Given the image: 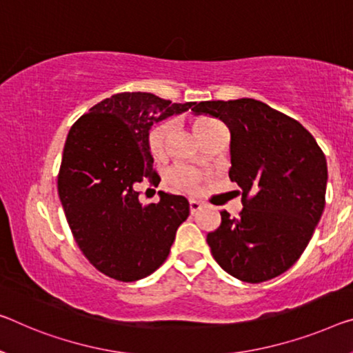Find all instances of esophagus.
<instances>
[{"instance_id": "1", "label": "esophagus", "mask_w": 353, "mask_h": 353, "mask_svg": "<svg viewBox=\"0 0 353 353\" xmlns=\"http://www.w3.org/2000/svg\"><path fill=\"white\" fill-rule=\"evenodd\" d=\"M200 208H202V203H200L199 200H189V210H191V213H195V211H199Z\"/></svg>"}]
</instances>
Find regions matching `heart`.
Here are the masks:
<instances>
[{"label": "heart", "mask_w": 353, "mask_h": 353, "mask_svg": "<svg viewBox=\"0 0 353 353\" xmlns=\"http://www.w3.org/2000/svg\"><path fill=\"white\" fill-rule=\"evenodd\" d=\"M211 123L214 121L210 120V118H199V120L195 121V132L199 134L202 129L207 128ZM172 129H173L172 121L161 123L156 128L151 129V132L148 135V146H150L151 154H153L154 158L161 159L165 156L167 139H169V134L172 132ZM165 180L173 189H176V191L194 192L199 184V175L194 170L189 169V167L178 164V165H173L172 169L165 173Z\"/></svg>", "instance_id": "heart-1"}]
</instances>
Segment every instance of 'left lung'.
Segmentation results:
<instances>
[{
  "label": "left lung",
  "mask_w": 353,
  "mask_h": 353,
  "mask_svg": "<svg viewBox=\"0 0 353 353\" xmlns=\"http://www.w3.org/2000/svg\"><path fill=\"white\" fill-rule=\"evenodd\" d=\"M192 112L229 128V176L243 189L240 216L222 211L221 225L207 235L211 254L245 283L283 274L323 213L328 170L322 150L300 123L249 97L199 102Z\"/></svg>",
  "instance_id": "8db88e82"
}]
</instances>
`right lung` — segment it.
I'll list each match as a JSON object with an SVG mask.
<instances>
[{"label":"right lung","instance_id":"add662e5","mask_svg":"<svg viewBox=\"0 0 353 353\" xmlns=\"http://www.w3.org/2000/svg\"><path fill=\"white\" fill-rule=\"evenodd\" d=\"M195 102L172 104L151 93H120L80 117L68 134L58 194L70 232L101 273L132 283L154 273L189 216L183 195L159 191L142 205L135 184H156L150 129Z\"/></svg>","mask_w":353,"mask_h":353}]
</instances>
